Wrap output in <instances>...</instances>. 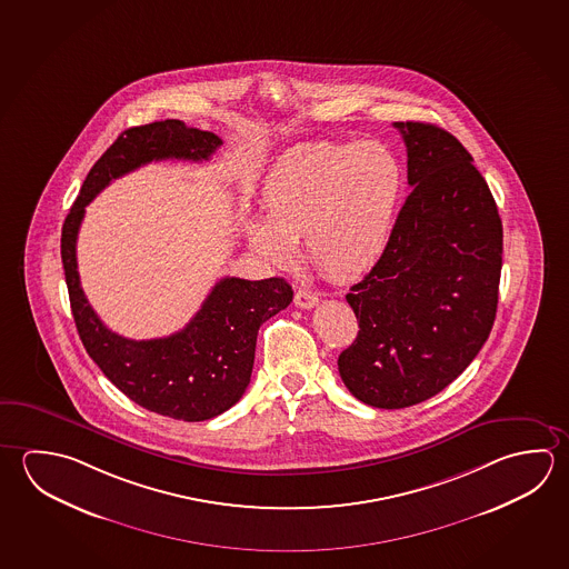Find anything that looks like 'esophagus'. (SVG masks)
Wrapping results in <instances>:
<instances>
[{"label":"esophagus","mask_w":569,"mask_h":569,"mask_svg":"<svg viewBox=\"0 0 569 569\" xmlns=\"http://www.w3.org/2000/svg\"><path fill=\"white\" fill-rule=\"evenodd\" d=\"M293 303L301 309H311L318 303V296L311 293L308 289H298L293 296Z\"/></svg>","instance_id":"obj_1"}]
</instances>
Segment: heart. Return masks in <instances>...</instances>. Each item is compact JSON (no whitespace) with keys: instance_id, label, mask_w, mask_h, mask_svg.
<instances>
[{"instance_id":"obj_1","label":"heart","mask_w":569,"mask_h":569,"mask_svg":"<svg viewBox=\"0 0 569 569\" xmlns=\"http://www.w3.org/2000/svg\"><path fill=\"white\" fill-rule=\"evenodd\" d=\"M403 190L398 158L378 141L308 143L283 153L261 188L263 218L246 221L253 250L273 266L308 260L333 280L368 273L388 248Z\"/></svg>"}]
</instances>
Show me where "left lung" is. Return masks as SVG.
Returning <instances> with one entry per match:
<instances>
[{
  "instance_id": "8db88e82",
  "label": "left lung",
  "mask_w": 569,
  "mask_h": 569,
  "mask_svg": "<svg viewBox=\"0 0 569 569\" xmlns=\"http://www.w3.org/2000/svg\"><path fill=\"white\" fill-rule=\"evenodd\" d=\"M393 126L411 191L383 256L346 296L359 331L338 359L351 396L381 409L426 401L478 356L503 251L496 200L458 138L423 121Z\"/></svg>"
}]
</instances>
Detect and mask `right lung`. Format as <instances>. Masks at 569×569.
<instances>
[{
	"label": "right lung",
	"instance_id": "1",
	"mask_svg": "<svg viewBox=\"0 0 569 569\" xmlns=\"http://www.w3.org/2000/svg\"><path fill=\"white\" fill-rule=\"evenodd\" d=\"M221 140L183 121L131 128L93 163L61 230V261L81 343L116 388L141 408L183 421L216 418L250 386L256 341L263 321L293 299L283 278H223L186 328L158 339H128L103 326L80 286L76 241L86 206L111 180L150 161L210 160Z\"/></svg>",
	"mask_w": 569,
	"mask_h": 569
}]
</instances>
